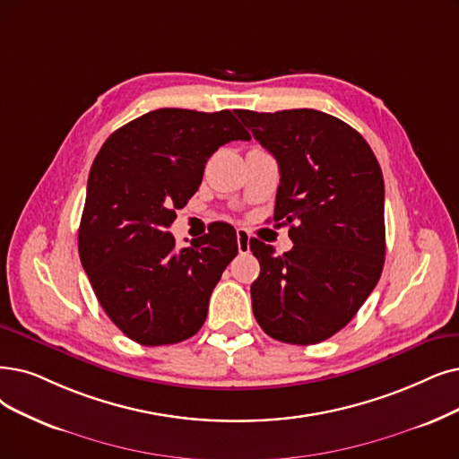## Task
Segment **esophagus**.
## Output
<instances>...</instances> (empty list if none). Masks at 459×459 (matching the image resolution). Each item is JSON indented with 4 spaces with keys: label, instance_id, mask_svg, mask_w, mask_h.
Segmentation results:
<instances>
[{
    "label": "esophagus",
    "instance_id": "1",
    "mask_svg": "<svg viewBox=\"0 0 459 459\" xmlns=\"http://www.w3.org/2000/svg\"><path fill=\"white\" fill-rule=\"evenodd\" d=\"M237 248L241 254H247L250 250V235L247 230H237Z\"/></svg>",
    "mask_w": 459,
    "mask_h": 459
}]
</instances>
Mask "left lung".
I'll return each mask as SVG.
<instances>
[{"mask_svg":"<svg viewBox=\"0 0 459 459\" xmlns=\"http://www.w3.org/2000/svg\"><path fill=\"white\" fill-rule=\"evenodd\" d=\"M237 117L279 161L274 220L293 248L274 255L250 239L260 277L250 288L264 332L288 344H316L351 322L377 286L384 254V178L354 127L315 108Z\"/></svg>","mask_w":459,"mask_h":459,"instance_id":"1","label":"left lung"}]
</instances>
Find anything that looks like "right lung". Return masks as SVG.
<instances>
[{"mask_svg":"<svg viewBox=\"0 0 459 459\" xmlns=\"http://www.w3.org/2000/svg\"><path fill=\"white\" fill-rule=\"evenodd\" d=\"M250 135L231 111L158 108L122 126L91 163L79 228L81 264L107 316L144 346L199 332L237 254L235 230L177 248L168 228L197 192L207 160Z\"/></svg>","mask_w":459,"mask_h":459,"instance_id":"obj_1","label":"right lung"}]
</instances>
